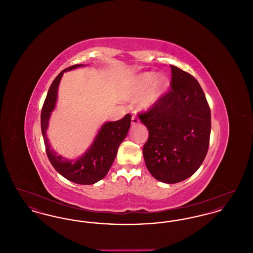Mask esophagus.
Segmentation results:
<instances>
[{
  "instance_id": "1",
  "label": "esophagus",
  "mask_w": 253,
  "mask_h": 253,
  "mask_svg": "<svg viewBox=\"0 0 253 253\" xmlns=\"http://www.w3.org/2000/svg\"><path fill=\"white\" fill-rule=\"evenodd\" d=\"M140 121H139V119L136 117V116H132V125H135V124H137V123H139Z\"/></svg>"
}]
</instances>
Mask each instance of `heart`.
Segmentation results:
<instances>
[{
    "label": "heart",
    "mask_w": 253,
    "mask_h": 253,
    "mask_svg": "<svg viewBox=\"0 0 253 253\" xmlns=\"http://www.w3.org/2000/svg\"><path fill=\"white\" fill-rule=\"evenodd\" d=\"M157 79V74L152 72L142 73L135 76L129 85V96L131 98H137L142 96V105L149 107L154 104L157 99L164 94L168 87V80L165 77Z\"/></svg>",
    "instance_id": "b5f03b06"
}]
</instances>
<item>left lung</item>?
<instances>
[{
	"label": "left lung",
	"mask_w": 253,
	"mask_h": 253,
	"mask_svg": "<svg viewBox=\"0 0 253 253\" xmlns=\"http://www.w3.org/2000/svg\"><path fill=\"white\" fill-rule=\"evenodd\" d=\"M170 90L138 114L149 130L143 146L146 167L157 180L174 184L192 176L207 156L211 109L199 83L170 65Z\"/></svg>",
	"instance_id": "obj_1"
}]
</instances>
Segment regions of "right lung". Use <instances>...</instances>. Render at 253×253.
Masks as SVG:
<instances>
[{"label": "right lung", "instance_id": "obj_1", "mask_svg": "<svg viewBox=\"0 0 253 253\" xmlns=\"http://www.w3.org/2000/svg\"><path fill=\"white\" fill-rule=\"evenodd\" d=\"M80 66H83V64H75L62 70L53 81L42 108L41 127L46 155L55 169L63 177L74 183L91 185L101 180L107 174L116 158L120 145L128 133L132 116L127 114L120 121L104 123L97 133L94 143L81 158L68 160L58 156L49 144L46 135L49 118L56 105L58 87L63 73Z\"/></svg>", "mask_w": 253, "mask_h": 253}]
</instances>
